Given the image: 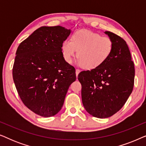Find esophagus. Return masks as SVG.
I'll list each match as a JSON object with an SVG mask.
<instances>
[{
    "label": "esophagus",
    "instance_id": "esophagus-1",
    "mask_svg": "<svg viewBox=\"0 0 146 146\" xmlns=\"http://www.w3.org/2000/svg\"><path fill=\"white\" fill-rule=\"evenodd\" d=\"M80 70L79 69L76 70V76H78V74L80 73Z\"/></svg>",
    "mask_w": 146,
    "mask_h": 146
}]
</instances>
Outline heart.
Wrapping results in <instances>:
<instances>
[{
	"mask_svg": "<svg viewBox=\"0 0 146 146\" xmlns=\"http://www.w3.org/2000/svg\"><path fill=\"white\" fill-rule=\"evenodd\" d=\"M113 42L110 38L86 30L76 32L71 42L65 40L62 44L64 57L68 63L72 62L76 50L79 64L86 69L100 66L110 55Z\"/></svg>",
	"mask_w": 146,
	"mask_h": 146,
	"instance_id": "b5f03b06",
	"label": "heart"
}]
</instances>
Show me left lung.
<instances>
[{
	"label": "left lung",
	"mask_w": 146,
	"mask_h": 146,
	"mask_svg": "<svg viewBox=\"0 0 146 146\" xmlns=\"http://www.w3.org/2000/svg\"><path fill=\"white\" fill-rule=\"evenodd\" d=\"M113 42L112 51L106 60L91 70L78 76L82 85V100L90 114L106 118L117 112L133 90L135 68L126 42L106 31Z\"/></svg>",
	"instance_id": "8db88e82"
}]
</instances>
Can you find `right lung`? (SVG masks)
I'll return each mask as SVG.
<instances>
[{"mask_svg": "<svg viewBox=\"0 0 146 146\" xmlns=\"http://www.w3.org/2000/svg\"><path fill=\"white\" fill-rule=\"evenodd\" d=\"M70 33L60 26L42 27L17 48L13 68L16 88L24 104L40 116L59 112L69 86L76 79L75 68L62 52Z\"/></svg>", "mask_w": 146, "mask_h": 146, "instance_id": "right-lung-1", "label": "right lung"}]
</instances>
